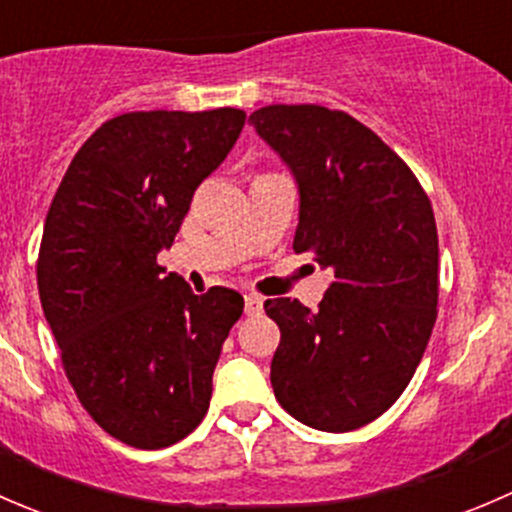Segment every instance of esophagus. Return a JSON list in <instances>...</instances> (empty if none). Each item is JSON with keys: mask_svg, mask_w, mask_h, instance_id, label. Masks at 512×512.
Listing matches in <instances>:
<instances>
[{"mask_svg": "<svg viewBox=\"0 0 512 512\" xmlns=\"http://www.w3.org/2000/svg\"><path fill=\"white\" fill-rule=\"evenodd\" d=\"M263 310V298H258V295H246L244 298V313L246 315H258Z\"/></svg>", "mask_w": 512, "mask_h": 512, "instance_id": "1", "label": "esophagus"}]
</instances>
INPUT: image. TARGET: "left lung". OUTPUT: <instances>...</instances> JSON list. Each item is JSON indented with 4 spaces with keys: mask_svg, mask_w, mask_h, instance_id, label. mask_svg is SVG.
I'll return each mask as SVG.
<instances>
[{
    "mask_svg": "<svg viewBox=\"0 0 512 512\" xmlns=\"http://www.w3.org/2000/svg\"><path fill=\"white\" fill-rule=\"evenodd\" d=\"M249 123L298 184L295 254L335 271L318 310L263 305L281 328L273 394L305 426L360 429L407 389L434 330V209L402 157L342 110L266 105Z\"/></svg>",
    "mask_w": 512,
    "mask_h": 512,
    "instance_id": "1",
    "label": "left lung"
}]
</instances>
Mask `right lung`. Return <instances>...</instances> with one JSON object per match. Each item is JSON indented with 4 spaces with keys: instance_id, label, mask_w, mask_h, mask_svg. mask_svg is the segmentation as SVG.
<instances>
[{
    "instance_id": "add662e5",
    "label": "right lung",
    "mask_w": 512,
    "mask_h": 512,
    "mask_svg": "<svg viewBox=\"0 0 512 512\" xmlns=\"http://www.w3.org/2000/svg\"><path fill=\"white\" fill-rule=\"evenodd\" d=\"M244 120L236 108L118 115L83 142L46 214L36 278L63 370L98 426L135 449L197 429L244 310L231 288L194 295L157 266Z\"/></svg>"
}]
</instances>
